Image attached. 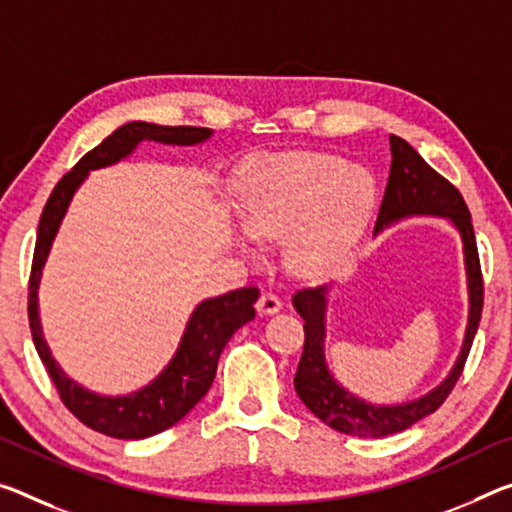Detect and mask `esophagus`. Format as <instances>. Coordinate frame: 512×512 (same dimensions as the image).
Wrapping results in <instances>:
<instances>
[{"instance_id":"34e87169","label":"esophagus","mask_w":512,"mask_h":512,"mask_svg":"<svg viewBox=\"0 0 512 512\" xmlns=\"http://www.w3.org/2000/svg\"><path fill=\"white\" fill-rule=\"evenodd\" d=\"M280 307H282L280 298L275 294H269V291H264V294L259 296V300H257V312L264 314V316H271L275 312H280Z\"/></svg>"}]
</instances>
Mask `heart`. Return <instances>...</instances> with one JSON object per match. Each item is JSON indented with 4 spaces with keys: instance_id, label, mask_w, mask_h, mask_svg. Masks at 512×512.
<instances>
[{
    "instance_id": "1",
    "label": "heart",
    "mask_w": 512,
    "mask_h": 512,
    "mask_svg": "<svg viewBox=\"0 0 512 512\" xmlns=\"http://www.w3.org/2000/svg\"><path fill=\"white\" fill-rule=\"evenodd\" d=\"M376 205L369 170L321 152L255 159L243 170V227L257 241L287 239L296 273L323 275L353 253ZM250 253L246 241H239Z\"/></svg>"
}]
</instances>
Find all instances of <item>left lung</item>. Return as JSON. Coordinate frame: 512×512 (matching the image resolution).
<instances>
[{
  "label": "left lung",
  "mask_w": 512,
  "mask_h": 512,
  "mask_svg": "<svg viewBox=\"0 0 512 512\" xmlns=\"http://www.w3.org/2000/svg\"><path fill=\"white\" fill-rule=\"evenodd\" d=\"M389 150H392V166H389V180L383 202H380L373 234H380L385 227L412 216L446 218L456 227L462 241L469 314L465 339H462L458 360L451 367L449 376L433 387L431 392L419 396V399L385 405L360 399L332 376L326 360V312L330 287L323 285L316 289L296 291L294 307L305 321V346L294 378L298 399L323 424H328L339 433L358 437H385L401 433L412 424H417L419 419L433 415L446 396L451 394L453 385L458 383L483 312V280L474 225L460 191L451 182H446L440 173H435L421 159V154L408 141H403L401 136H389Z\"/></svg>",
  "instance_id": "obj_1"
}]
</instances>
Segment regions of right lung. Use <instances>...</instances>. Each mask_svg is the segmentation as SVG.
<instances>
[{"label":"right lung","instance_id":"1","mask_svg":"<svg viewBox=\"0 0 512 512\" xmlns=\"http://www.w3.org/2000/svg\"><path fill=\"white\" fill-rule=\"evenodd\" d=\"M212 134V129L205 127H164L141 123V120L125 123L97 148L84 154L79 164L61 177L59 184L54 186L50 200H47L43 216H40L29 280L31 337H34L36 351L47 373H50L63 405L81 424H86L97 433L118 437V440H143V437L166 431L184 415H189L193 405L212 387L218 358H221L225 344L230 342V337L243 323L255 319L259 289L243 287L237 291H227L223 296L202 300L189 316L175 355L152 383L136 389L132 394L104 396L81 387L77 380L66 376V371L52 358V351L43 335V326H40V275H43L45 262L50 257L56 232H59L61 221L66 218L72 196L84 184L91 170L107 168L127 159L143 141L164 145H198L212 139Z\"/></svg>","mask_w":512,"mask_h":512}]
</instances>
